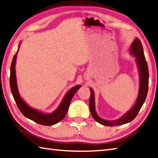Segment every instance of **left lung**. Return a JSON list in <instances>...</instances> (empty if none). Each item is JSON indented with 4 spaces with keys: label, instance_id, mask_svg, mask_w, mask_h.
I'll return each mask as SVG.
<instances>
[{
    "label": "left lung",
    "instance_id": "1",
    "mask_svg": "<svg viewBox=\"0 0 158 158\" xmlns=\"http://www.w3.org/2000/svg\"><path fill=\"white\" fill-rule=\"evenodd\" d=\"M129 52L136 58V63L139 72V88L135 103L128 112L125 113L124 115H123L121 117L118 118L117 120L108 121L101 118L97 114L95 110L94 92L93 90L90 88V98L89 101V106L91 114L96 121L102 125L111 127L117 126L126 124L133 121L139 113L141 106H143L146 97H147L149 83L148 66L145 58L143 46H142L141 42L139 38L136 37L132 44L131 45Z\"/></svg>",
    "mask_w": 158,
    "mask_h": 158
}]
</instances>
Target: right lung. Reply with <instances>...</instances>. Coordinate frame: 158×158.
Masks as SVG:
<instances>
[{
    "label": "right lung",
    "instance_id": "right-lung-1",
    "mask_svg": "<svg viewBox=\"0 0 158 158\" xmlns=\"http://www.w3.org/2000/svg\"><path fill=\"white\" fill-rule=\"evenodd\" d=\"M21 43L19 45V48L20 47ZM19 49L17 53H15L13 59L11 63L10 66V86L15 101L16 102L19 109L20 110L21 113L27 118H28L31 120L37 123L40 125L50 126L55 125L66 116L68 112V110L70 106V102L74 97L76 92L79 88L81 87L80 85L75 86L71 89L69 90L67 93L65 95L62 101L61 102L60 105L57 107L53 112L51 113H44L41 111L37 109H35L32 107L29 106L23 100L19 94L17 84V78H16V72H15V64H16L17 55Z\"/></svg>",
    "mask_w": 158,
    "mask_h": 158
}]
</instances>
